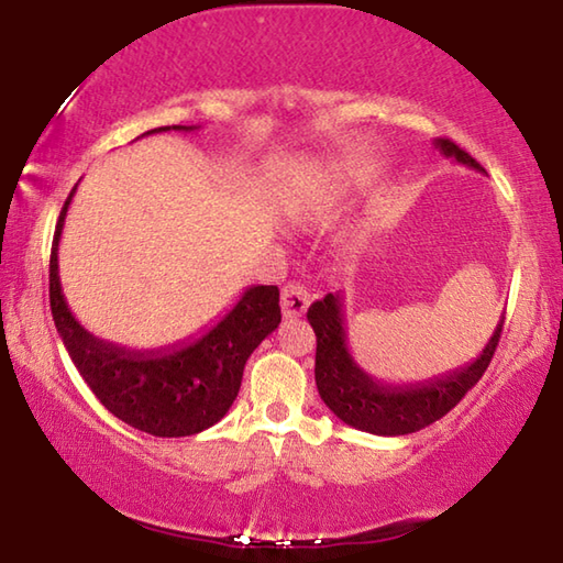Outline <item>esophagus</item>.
I'll use <instances>...</instances> for the list:
<instances>
[{"label":"esophagus","mask_w":563,"mask_h":563,"mask_svg":"<svg viewBox=\"0 0 563 563\" xmlns=\"http://www.w3.org/2000/svg\"><path fill=\"white\" fill-rule=\"evenodd\" d=\"M280 305H283V314L285 317H302L305 309L309 305V292L307 288H302L300 283H288L283 288V297H280Z\"/></svg>","instance_id":"34e87169"}]
</instances>
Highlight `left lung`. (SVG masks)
Here are the masks:
<instances>
[{"mask_svg":"<svg viewBox=\"0 0 563 563\" xmlns=\"http://www.w3.org/2000/svg\"><path fill=\"white\" fill-rule=\"evenodd\" d=\"M435 147L445 157H454L460 164L484 172V166L454 145L452 140L440 137L435 140ZM307 319L317 333V389L329 409L343 423L365 430V433L409 435L435 423L438 418L454 409L464 399V394L482 379L496 353L506 317H500L494 336L488 339L484 351L472 363L454 367L445 375L413 382V385H385V382L369 377L353 361L349 336H345L341 292H329L324 300H317L307 309Z\"/></svg>","mask_w":563,"mask_h":563,"instance_id":"left-lung-1","label":"left lung"}]
</instances>
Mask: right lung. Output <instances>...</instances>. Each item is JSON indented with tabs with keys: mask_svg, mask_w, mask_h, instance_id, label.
<instances>
[{
	"mask_svg": "<svg viewBox=\"0 0 563 563\" xmlns=\"http://www.w3.org/2000/svg\"><path fill=\"white\" fill-rule=\"evenodd\" d=\"M164 130L190 133L198 125L154 128L145 135ZM75 190L59 212L51 251V312L71 363L106 409L142 433L184 438L214 426L236 399L249 355L280 324L278 285H251L202 336L169 349L133 351L97 339L71 314L59 285L57 249Z\"/></svg>",
	"mask_w": 563,
	"mask_h": 563,
	"instance_id": "1",
	"label": "right lung"
}]
</instances>
